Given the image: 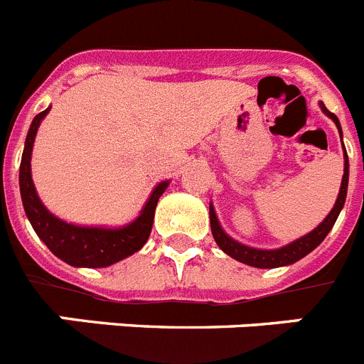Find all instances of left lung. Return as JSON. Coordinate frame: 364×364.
<instances>
[{"label": "left lung", "instance_id": "1", "mask_svg": "<svg viewBox=\"0 0 364 364\" xmlns=\"http://www.w3.org/2000/svg\"><path fill=\"white\" fill-rule=\"evenodd\" d=\"M321 111L326 114L330 120L336 124L337 131H339V136L343 140V131H341V124L339 118L333 114V112L328 111L324 107L323 102H319ZM345 149V146H343ZM343 156H345V169H343V180H341V188H339V195H337V200L333 204V208L330 210V213L326 215L323 222H321L319 226L311 230L310 233L302 235L299 237L297 240L294 242L286 244L282 247H275V250H260V247H252L246 246V244L239 242V240H235L233 237L224 231V228L220 226V222H218L217 213H215L213 204H210V222H211V233H213L215 242L218 244L222 252L230 255L231 259L239 260L242 264L253 266V268H262V269H269V268H281V266H290L297 260H301L302 257H306L308 253H311L315 247L319 246L324 239H326V235L330 233V230L336 224L337 217H339L341 210H343V205H345L346 200V191H348V175H350V164H348V154H346V149L343 151Z\"/></svg>", "mask_w": 364, "mask_h": 364}]
</instances>
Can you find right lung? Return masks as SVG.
Returning a JSON list of instances; mask_svg holds the SVG:
<instances>
[{"label": "right lung", "instance_id": "right-lung-1", "mask_svg": "<svg viewBox=\"0 0 364 364\" xmlns=\"http://www.w3.org/2000/svg\"><path fill=\"white\" fill-rule=\"evenodd\" d=\"M49 111L50 105L34 117L25 138L23 156L19 166V191H21L25 215L38 237L58 259H62L74 268H107L142 250L153 230L154 210L159 198L169 186V180H162L160 184L154 186L140 215L125 226H80L56 217L45 208L41 198L38 197L31 173L32 147L36 140L38 127Z\"/></svg>", "mask_w": 364, "mask_h": 364}]
</instances>
